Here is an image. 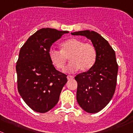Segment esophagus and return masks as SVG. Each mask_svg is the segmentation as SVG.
Listing matches in <instances>:
<instances>
[{
	"label": "esophagus",
	"mask_w": 133,
	"mask_h": 133,
	"mask_svg": "<svg viewBox=\"0 0 133 133\" xmlns=\"http://www.w3.org/2000/svg\"><path fill=\"white\" fill-rule=\"evenodd\" d=\"M74 78V76L71 75H68L67 76V79H72Z\"/></svg>",
	"instance_id": "34e87169"
}]
</instances>
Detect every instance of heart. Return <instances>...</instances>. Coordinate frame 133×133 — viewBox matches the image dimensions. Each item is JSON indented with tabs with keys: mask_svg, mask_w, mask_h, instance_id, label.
Wrapping results in <instances>:
<instances>
[{
	"mask_svg": "<svg viewBox=\"0 0 133 133\" xmlns=\"http://www.w3.org/2000/svg\"><path fill=\"white\" fill-rule=\"evenodd\" d=\"M61 51L51 48L48 55L51 63L56 69H63L67 57L70 62L66 66L67 72H74L79 69L88 71L91 69L97 60V50L91 43L78 38H70L61 44Z\"/></svg>",
	"mask_w": 133,
	"mask_h": 133,
	"instance_id": "heart-1",
	"label": "heart"
}]
</instances>
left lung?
I'll list each match as a JSON object with an SVG mask.
<instances>
[{"label":"left lung","mask_w":133,"mask_h":133,"mask_svg":"<svg viewBox=\"0 0 133 133\" xmlns=\"http://www.w3.org/2000/svg\"><path fill=\"white\" fill-rule=\"evenodd\" d=\"M71 35L85 36L97 50L93 67L75 77L78 103L85 112L97 113L109 103L115 93L118 71L116 54L108 41L95 31L86 30Z\"/></svg>","instance_id":"1"}]
</instances>
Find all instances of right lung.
<instances>
[{
	"mask_svg": "<svg viewBox=\"0 0 133 133\" xmlns=\"http://www.w3.org/2000/svg\"><path fill=\"white\" fill-rule=\"evenodd\" d=\"M66 31L43 28L30 36L21 48L16 64L17 89L32 110L45 113L59 100L67 76L58 71L49 57L51 45Z\"/></svg>",
	"mask_w": 133,
	"mask_h": 133,
	"instance_id": "1",
	"label": "right lung"
}]
</instances>
